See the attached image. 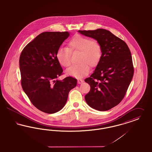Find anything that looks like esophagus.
Wrapping results in <instances>:
<instances>
[{"label": "esophagus", "instance_id": "obj_1", "mask_svg": "<svg viewBox=\"0 0 152 152\" xmlns=\"http://www.w3.org/2000/svg\"><path fill=\"white\" fill-rule=\"evenodd\" d=\"M83 82V80L82 79H78V80H77V83H78L79 84H80Z\"/></svg>", "mask_w": 152, "mask_h": 152}]
</instances>
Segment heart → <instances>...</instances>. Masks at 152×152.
<instances>
[{"instance_id": "obj_1", "label": "heart", "mask_w": 152, "mask_h": 152, "mask_svg": "<svg viewBox=\"0 0 152 152\" xmlns=\"http://www.w3.org/2000/svg\"><path fill=\"white\" fill-rule=\"evenodd\" d=\"M80 52L78 65H73L66 71V73L72 77L80 79L88 74L91 68L98 64L102 55V46L98 41L89 38L75 35L68 43V48H60L56 54L58 63L65 68L71 65V53Z\"/></svg>"}]
</instances>
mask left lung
<instances>
[{
  "mask_svg": "<svg viewBox=\"0 0 152 152\" xmlns=\"http://www.w3.org/2000/svg\"><path fill=\"white\" fill-rule=\"evenodd\" d=\"M78 32L95 39L102 46L101 59L94 73L85 79L91 87L85 100L92 108L107 111L122 101L133 79L131 52L123 40L107 30L98 28Z\"/></svg>",
  "mask_w": 152,
  "mask_h": 152,
  "instance_id": "obj_1",
  "label": "left lung"
}]
</instances>
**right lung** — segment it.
<instances>
[{
	"label": "right lung",
	"instance_id": "obj_1",
	"mask_svg": "<svg viewBox=\"0 0 152 152\" xmlns=\"http://www.w3.org/2000/svg\"><path fill=\"white\" fill-rule=\"evenodd\" d=\"M69 34L68 31L42 33L25 47L20 56L22 88L32 104L45 113L61 110L69 92L77 85L72 77L57 79L63 71L56 54Z\"/></svg>",
	"mask_w": 152,
	"mask_h": 152
}]
</instances>
